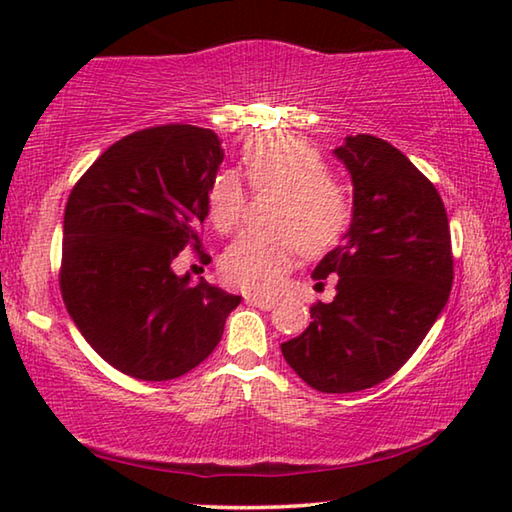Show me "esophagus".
Returning <instances> with one entry per match:
<instances>
[{"label":"esophagus","mask_w":512,"mask_h":512,"mask_svg":"<svg viewBox=\"0 0 512 512\" xmlns=\"http://www.w3.org/2000/svg\"><path fill=\"white\" fill-rule=\"evenodd\" d=\"M244 300H246V305H253V307H259V309H273L275 302H277L271 296H262V293H246Z\"/></svg>","instance_id":"1"}]
</instances>
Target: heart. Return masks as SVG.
Returning a JSON list of instances; mask_svg holds the SVG:
<instances>
[{
    "mask_svg": "<svg viewBox=\"0 0 512 512\" xmlns=\"http://www.w3.org/2000/svg\"><path fill=\"white\" fill-rule=\"evenodd\" d=\"M241 164L255 189H277L271 230H246L221 259L225 282L239 289H273L289 271L298 250L318 255L336 246L352 221V198L327 173L314 146L291 133L250 137ZM246 187L235 171H221L207 194V214L216 230L228 232L241 221Z\"/></svg>",
    "mask_w": 512,
    "mask_h": 512,
    "instance_id": "b5f03b06",
    "label": "heart"
}]
</instances>
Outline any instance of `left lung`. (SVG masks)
<instances>
[{
    "mask_svg": "<svg viewBox=\"0 0 512 512\" xmlns=\"http://www.w3.org/2000/svg\"><path fill=\"white\" fill-rule=\"evenodd\" d=\"M334 155L354 187L343 244L314 271L332 302L311 307V323L282 354L320 393H357L395 375L447 305L454 282L452 235L438 189L393 144L350 135Z\"/></svg>",
    "mask_w": 512,
    "mask_h": 512,
    "instance_id": "obj_1",
    "label": "left lung"
}]
</instances>
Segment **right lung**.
Listing matches in <instances>:
<instances>
[{
  "label": "right lung",
  "instance_id": "add662e5",
  "mask_svg": "<svg viewBox=\"0 0 512 512\" xmlns=\"http://www.w3.org/2000/svg\"><path fill=\"white\" fill-rule=\"evenodd\" d=\"M221 162L210 128L151 126L103 151L67 198L60 293L85 341L124 375H185L241 302L171 268L187 246L210 262L198 228Z\"/></svg>",
  "mask_w": 512,
  "mask_h": 512
}]
</instances>
